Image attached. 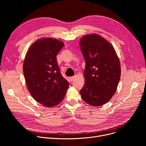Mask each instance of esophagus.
Wrapping results in <instances>:
<instances>
[{
	"instance_id": "esophagus-1",
	"label": "esophagus",
	"mask_w": 146,
	"mask_h": 146,
	"mask_svg": "<svg viewBox=\"0 0 146 146\" xmlns=\"http://www.w3.org/2000/svg\"><path fill=\"white\" fill-rule=\"evenodd\" d=\"M76 78V76H73V77H69V80L70 81H72L74 80V78Z\"/></svg>"
}]
</instances>
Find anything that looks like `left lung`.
<instances>
[{"label":"left lung","instance_id":"obj_1","mask_svg":"<svg viewBox=\"0 0 146 146\" xmlns=\"http://www.w3.org/2000/svg\"><path fill=\"white\" fill-rule=\"evenodd\" d=\"M80 45L86 61L81 98L91 106H100L111 99L117 88L121 76L118 57L112 45L99 35L82 37Z\"/></svg>","mask_w":146,"mask_h":146}]
</instances>
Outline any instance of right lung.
Segmentation results:
<instances>
[{"mask_svg":"<svg viewBox=\"0 0 146 146\" xmlns=\"http://www.w3.org/2000/svg\"><path fill=\"white\" fill-rule=\"evenodd\" d=\"M64 46L58 40L41 38L31 45L25 56L23 71L28 89L46 107L60 103L69 86L60 73L56 57Z\"/></svg>","mask_w":146,"mask_h":146,"instance_id":"1","label":"right lung"}]
</instances>
